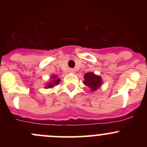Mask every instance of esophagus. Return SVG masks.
<instances>
[{"label": "esophagus", "instance_id": "esophagus-1", "mask_svg": "<svg viewBox=\"0 0 147 147\" xmlns=\"http://www.w3.org/2000/svg\"><path fill=\"white\" fill-rule=\"evenodd\" d=\"M69 72L72 74H74L75 72V70L74 69H69Z\"/></svg>", "mask_w": 147, "mask_h": 147}]
</instances>
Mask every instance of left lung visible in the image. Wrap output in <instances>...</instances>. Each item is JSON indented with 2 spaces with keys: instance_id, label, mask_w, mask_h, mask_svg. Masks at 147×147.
<instances>
[{
  "instance_id": "1",
  "label": "left lung",
  "mask_w": 147,
  "mask_h": 147,
  "mask_svg": "<svg viewBox=\"0 0 147 147\" xmlns=\"http://www.w3.org/2000/svg\"><path fill=\"white\" fill-rule=\"evenodd\" d=\"M83 84L87 86L90 91L94 92L101 87L103 84V81L100 75H95L94 72H89L84 75Z\"/></svg>"
}]
</instances>
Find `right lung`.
<instances>
[{
	"label": "right lung",
	"instance_id": "1",
	"mask_svg": "<svg viewBox=\"0 0 147 147\" xmlns=\"http://www.w3.org/2000/svg\"><path fill=\"white\" fill-rule=\"evenodd\" d=\"M60 79L58 78L57 75H52L50 76V80L48 81L47 83L45 84V89H48V88H53L55 86H56L57 84H58L60 82Z\"/></svg>",
	"mask_w": 147,
	"mask_h": 147
}]
</instances>
